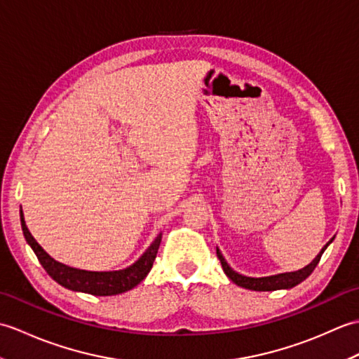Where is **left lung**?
<instances>
[{
    "instance_id": "obj_1",
    "label": "left lung",
    "mask_w": 359,
    "mask_h": 359,
    "mask_svg": "<svg viewBox=\"0 0 359 359\" xmlns=\"http://www.w3.org/2000/svg\"><path fill=\"white\" fill-rule=\"evenodd\" d=\"M333 239L334 238H332L329 242H327L324 248L319 251V255L307 266H304V269L297 270V271L273 274V276H265V278H250V276H243V274H239L238 271H234L231 266L226 264L225 257L222 256V253H220L219 248H217V257H219L220 264H222V269H224L225 274L234 282L236 285L247 288V290H255V292H273V290L293 288L294 285L301 284L302 280H306L316 269V265L319 264V261H321L323 253L325 251V248L333 242Z\"/></svg>"
}]
</instances>
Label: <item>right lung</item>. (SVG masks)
I'll return each instance as SVG.
<instances>
[{"label":"right lung","mask_w":359,"mask_h":359,"mask_svg":"<svg viewBox=\"0 0 359 359\" xmlns=\"http://www.w3.org/2000/svg\"><path fill=\"white\" fill-rule=\"evenodd\" d=\"M21 217V228L25 233V238L30 248L34 250L38 261L43 265V269L48 271L49 276L58 282L60 285L65 288L74 290V292L89 293L94 296H112L125 293L128 290L139 285L140 282L147 278V274L151 271L152 264L157 256V251L162 242V233H160L154 242L151 243L149 248L144 251L137 262H134L131 266L117 271H88V270H79L67 266L62 262L55 261L50 257L46 251L41 248L34 236L30 234L29 228L26 226L25 216H22V210H20Z\"/></svg>","instance_id":"1"}]
</instances>
